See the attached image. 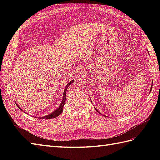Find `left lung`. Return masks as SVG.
Returning a JSON list of instances; mask_svg holds the SVG:
<instances>
[{
    "instance_id": "8db88e82",
    "label": "left lung",
    "mask_w": 160,
    "mask_h": 160,
    "mask_svg": "<svg viewBox=\"0 0 160 160\" xmlns=\"http://www.w3.org/2000/svg\"><path fill=\"white\" fill-rule=\"evenodd\" d=\"M152 85H151V89H152ZM96 111H97L98 112V113H100V112H99V111H98L97 109H96ZM100 114H101V113H100Z\"/></svg>"
}]
</instances>
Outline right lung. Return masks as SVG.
<instances>
[{"mask_svg": "<svg viewBox=\"0 0 160 160\" xmlns=\"http://www.w3.org/2000/svg\"><path fill=\"white\" fill-rule=\"evenodd\" d=\"M73 80L70 81V82L67 84V85L65 87V89H64V93H63V98H62V102H61V103L60 104V106L58 107L56 109L53 111L52 113H50L49 115H45V116H43V117H40V118H38V117H35V118H40V119H42V120H48V119H52V118H55L56 117L58 116L59 115L61 114V113L63 111V108H64V103H65V101H66V91H67V89L68 87H69L70 84L72 83L73 82ZM18 107L20 108V110L22 111V109L20 107V106H18Z\"/></svg>", "mask_w": 160, "mask_h": 160, "instance_id": "1", "label": "right lung"}]
</instances>
